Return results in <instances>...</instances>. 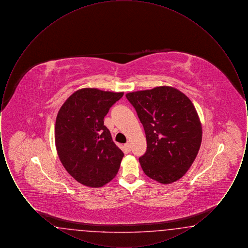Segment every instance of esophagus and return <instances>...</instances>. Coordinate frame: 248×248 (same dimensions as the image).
<instances>
[{"label": "esophagus", "mask_w": 248, "mask_h": 248, "mask_svg": "<svg viewBox=\"0 0 248 248\" xmlns=\"http://www.w3.org/2000/svg\"><path fill=\"white\" fill-rule=\"evenodd\" d=\"M124 148L128 151V152H130V148H131V145H130L129 142H127L126 144H124Z\"/></svg>", "instance_id": "1"}]
</instances>
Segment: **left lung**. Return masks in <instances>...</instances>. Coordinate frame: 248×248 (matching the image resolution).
<instances>
[{
  "instance_id": "8db88e82",
  "label": "left lung",
  "mask_w": 248,
  "mask_h": 248,
  "mask_svg": "<svg viewBox=\"0 0 248 248\" xmlns=\"http://www.w3.org/2000/svg\"><path fill=\"white\" fill-rule=\"evenodd\" d=\"M146 134L147 151L140 158L145 175L162 184L183 177L202 142V124L189 97L177 88L158 86L125 94Z\"/></svg>"
}]
</instances>
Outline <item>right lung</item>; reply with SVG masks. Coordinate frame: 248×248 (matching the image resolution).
Instances as JSON below:
<instances>
[{
    "mask_svg": "<svg viewBox=\"0 0 248 248\" xmlns=\"http://www.w3.org/2000/svg\"><path fill=\"white\" fill-rule=\"evenodd\" d=\"M123 95V92L82 88L59 108L55 126L59 160L71 177L84 186L102 187L118 173L124 154L103 120Z\"/></svg>",
    "mask_w": 248,
    "mask_h": 248,
    "instance_id": "1",
    "label": "right lung"
}]
</instances>
